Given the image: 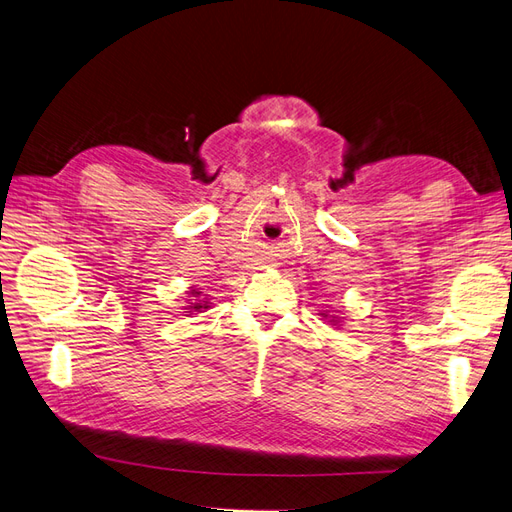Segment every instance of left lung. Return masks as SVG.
<instances>
[{
    "label": "left lung",
    "mask_w": 512,
    "mask_h": 512,
    "mask_svg": "<svg viewBox=\"0 0 512 512\" xmlns=\"http://www.w3.org/2000/svg\"><path fill=\"white\" fill-rule=\"evenodd\" d=\"M322 318H329V322L331 324H335V327H339V322H342V320H339V316H329V312H324V314H320Z\"/></svg>",
    "instance_id": "obj_1"
}]
</instances>
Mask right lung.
I'll list each match as a JSON object with an SVG mask.
<instances>
[{
    "label": "right lung",
    "mask_w": 512,
    "mask_h": 512,
    "mask_svg": "<svg viewBox=\"0 0 512 512\" xmlns=\"http://www.w3.org/2000/svg\"><path fill=\"white\" fill-rule=\"evenodd\" d=\"M185 294H190V297H200V290H198V288H192V290H188ZM183 309H185V312H183L185 316L205 312V309H209V301H203V299H188V305H185Z\"/></svg>",
    "instance_id": "add662e5"
}]
</instances>
